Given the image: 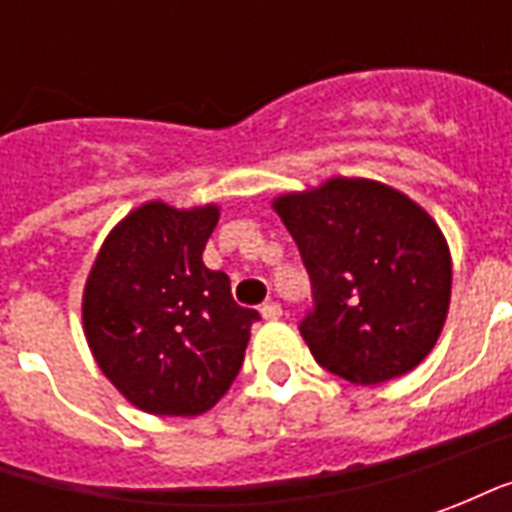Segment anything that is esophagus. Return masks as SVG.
<instances>
[{
    "label": "esophagus",
    "instance_id": "obj_1",
    "mask_svg": "<svg viewBox=\"0 0 512 512\" xmlns=\"http://www.w3.org/2000/svg\"><path fill=\"white\" fill-rule=\"evenodd\" d=\"M260 315H263L266 321H279V318H282V307H279L277 301H266V304L260 307Z\"/></svg>",
    "mask_w": 512,
    "mask_h": 512
}]
</instances>
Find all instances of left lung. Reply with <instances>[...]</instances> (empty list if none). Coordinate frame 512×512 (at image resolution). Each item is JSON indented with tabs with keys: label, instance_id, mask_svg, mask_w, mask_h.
<instances>
[{
	"label": "left lung",
	"instance_id": "8db88e82",
	"mask_svg": "<svg viewBox=\"0 0 512 512\" xmlns=\"http://www.w3.org/2000/svg\"><path fill=\"white\" fill-rule=\"evenodd\" d=\"M274 211L310 274L299 332L315 362L351 384L414 370L450 307L452 263L439 224L406 194L362 178L285 194Z\"/></svg>",
	"mask_w": 512,
	"mask_h": 512
}]
</instances>
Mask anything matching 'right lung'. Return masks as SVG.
I'll return each mask as SVG.
<instances>
[{
	"label": "right lung",
	"mask_w": 512,
	"mask_h": 512,
	"mask_svg": "<svg viewBox=\"0 0 512 512\" xmlns=\"http://www.w3.org/2000/svg\"><path fill=\"white\" fill-rule=\"evenodd\" d=\"M219 208L147 202L109 233L84 288V334L104 376L142 411L197 417L244 365L257 310L202 263Z\"/></svg>",
	"instance_id": "add662e5"
}]
</instances>
